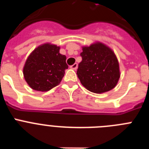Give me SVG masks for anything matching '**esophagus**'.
<instances>
[{
  "label": "esophagus",
  "instance_id": "esophagus-1",
  "mask_svg": "<svg viewBox=\"0 0 149 149\" xmlns=\"http://www.w3.org/2000/svg\"><path fill=\"white\" fill-rule=\"evenodd\" d=\"M70 68H72V69H74V70H76L77 68V63H74V64H73L72 65H71Z\"/></svg>",
  "mask_w": 149,
  "mask_h": 149
}]
</instances>
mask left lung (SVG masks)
Masks as SVG:
<instances>
[{
	"label": "left lung",
	"instance_id": "1",
	"mask_svg": "<svg viewBox=\"0 0 149 149\" xmlns=\"http://www.w3.org/2000/svg\"><path fill=\"white\" fill-rule=\"evenodd\" d=\"M77 74L84 87L95 93L111 90L120 77L119 62L113 51L105 45L96 42L84 47Z\"/></svg>",
	"mask_w": 149,
	"mask_h": 149
}]
</instances>
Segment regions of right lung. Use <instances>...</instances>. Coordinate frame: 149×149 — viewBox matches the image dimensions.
Wrapping results in <instances>:
<instances>
[{"instance_id": "right-lung-1", "label": "right lung", "mask_w": 149, "mask_h": 149, "mask_svg": "<svg viewBox=\"0 0 149 149\" xmlns=\"http://www.w3.org/2000/svg\"><path fill=\"white\" fill-rule=\"evenodd\" d=\"M65 60L58 46L49 43L39 46L26 60L23 69L26 82L34 90H50L62 81L68 67Z\"/></svg>"}]
</instances>
